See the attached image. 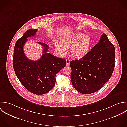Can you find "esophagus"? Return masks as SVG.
Wrapping results in <instances>:
<instances>
[{
  "instance_id": "esophagus-1",
  "label": "esophagus",
  "mask_w": 127,
  "mask_h": 127,
  "mask_svg": "<svg viewBox=\"0 0 127 127\" xmlns=\"http://www.w3.org/2000/svg\"><path fill=\"white\" fill-rule=\"evenodd\" d=\"M70 60L69 59H67L66 60V65L67 66H68L70 64Z\"/></svg>"
}]
</instances>
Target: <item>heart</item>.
Instances as JSON below:
<instances>
[{
  "mask_svg": "<svg viewBox=\"0 0 127 127\" xmlns=\"http://www.w3.org/2000/svg\"><path fill=\"white\" fill-rule=\"evenodd\" d=\"M92 45V39L88 34L76 32L63 37L61 43L55 44L56 51L61 55L66 54L70 48V53L74 58L80 59L85 57L90 51Z\"/></svg>",
  "mask_w": 127,
  "mask_h": 127,
  "instance_id": "b5f03b06",
  "label": "heart"
}]
</instances>
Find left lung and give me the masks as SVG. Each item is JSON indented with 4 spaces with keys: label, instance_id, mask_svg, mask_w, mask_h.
Wrapping results in <instances>:
<instances>
[{
    "label": "left lung",
    "instance_id": "left-lung-1",
    "mask_svg": "<svg viewBox=\"0 0 127 127\" xmlns=\"http://www.w3.org/2000/svg\"><path fill=\"white\" fill-rule=\"evenodd\" d=\"M115 58V47L103 33L85 57L70 62L71 80L74 88L83 94L99 91L112 75Z\"/></svg>",
    "mask_w": 127,
    "mask_h": 127
}]
</instances>
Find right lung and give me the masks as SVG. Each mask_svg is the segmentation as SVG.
Listing matches in <instances>:
<instances>
[{
  "label": "right lung",
  "mask_w": 127,
  "mask_h": 127,
  "mask_svg": "<svg viewBox=\"0 0 127 127\" xmlns=\"http://www.w3.org/2000/svg\"><path fill=\"white\" fill-rule=\"evenodd\" d=\"M37 30H28L16 42L14 48L13 65L15 73L23 86L35 95L47 93L54 87L56 74L66 66L64 58L48 53V45L37 42L43 47V54L36 61L28 59L23 47L27 38L35 35Z\"/></svg>",
  "instance_id": "right-lung-1"
}]
</instances>
